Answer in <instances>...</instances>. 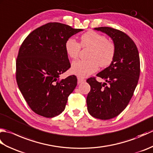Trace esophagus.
I'll list each match as a JSON object with an SVG mask.
<instances>
[{"label":"esophagus","mask_w":153,"mask_h":153,"mask_svg":"<svg viewBox=\"0 0 153 153\" xmlns=\"http://www.w3.org/2000/svg\"><path fill=\"white\" fill-rule=\"evenodd\" d=\"M85 82V79H83V78H79V77H78L77 78V83L79 84L81 83H83V82Z\"/></svg>","instance_id":"esophagus-1"}]
</instances>
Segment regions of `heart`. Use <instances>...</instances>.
I'll return each instance as SVG.
<instances>
[{
  "mask_svg": "<svg viewBox=\"0 0 153 153\" xmlns=\"http://www.w3.org/2000/svg\"><path fill=\"white\" fill-rule=\"evenodd\" d=\"M80 44L74 38H69L65 43V50L71 58L79 56L81 47L91 48L87 60H76L71 64V73L78 77H86L98 70L100 67L108 66L112 62L116 53V47L105 35L89 31L81 36Z\"/></svg>",
  "mask_w": 153,
  "mask_h": 153,
  "instance_id": "heart-1",
  "label": "heart"
}]
</instances>
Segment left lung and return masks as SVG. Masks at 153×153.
Wrapping results in <instances>:
<instances>
[{"instance_id":"left-lung-1","label":"left lung","mask_w":153,"mask_h":153,"mask_svg":"<svg viewBox=\"0 0 153 153\" xmlns=\"http://www.w3.org/2000/svg\"><path fill=\"white\" fill-rule=\"evenodd\" d=\"M112 39L116 53L108 67L97 74L105 80L101 83L95 77L87 80L91 91L87 97L88 112L100 120H109L119 115L134 95L140 74V59L137 46L123 32L108 27L94 29Z\"/></svg>"}]
</instances>
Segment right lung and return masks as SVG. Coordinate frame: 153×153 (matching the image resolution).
Listing matches in <instances>:
<instances>
[{
  "label": "right lung",
  "instance_id": "right-lung-1",
  "mask_svg": "<svg viewBox=\"0 0 153 153\" xmlns=\"http://www.w3.org/2000/svg\"><path fill=\"white\" fill-rule=\"evenodd\" d=\"M82 31L61 23H48L29 34L19 48L16 81L25 101L37 114L53 118L64 110L77 82L74 75L59 79L71 66L65 43Z\"/></svg>",
  "mask_w": 153,
  "mask_h": 153
}]
</instances>
